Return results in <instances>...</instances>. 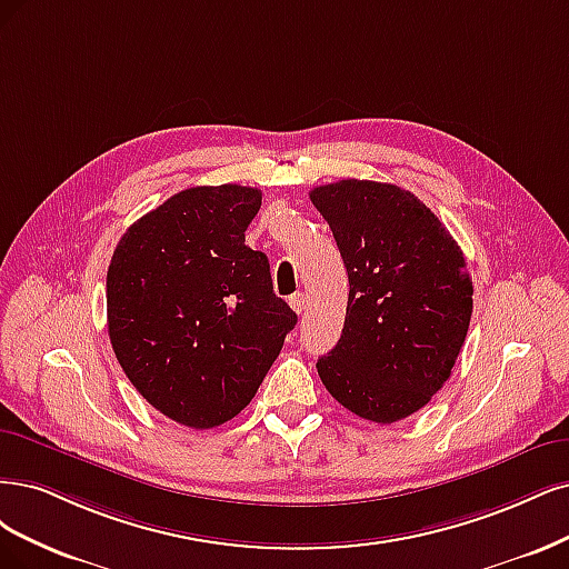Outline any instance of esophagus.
Masks as SVG:
<instances>
[{
	"mask_svg": "<svg viewBox=\"0 0 569 569\" xmlns=\"http://www.w3.org/2000/svg\"><path fill=\"white\" fill-rule=\"evenodd\" d=\"M288 305L292 307V311H298V315H302V311L307 309V296H305V292H296V296L288 298Z\"/></svg>",
	"mask_w": 569,
	"mask_h": 569,
	"instance_id": "34e87169",
	"label": "esophagus"
}]
</instances>
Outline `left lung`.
<instances>
[{
	"instance_id": "obj_1",
	"label": "left lung",
	"mask_w": 569,
	"mask_h": 569,
	"mask_svg": "<svg viewBox=\"0 0 569 569\" xmlns=\"http://www.w3.org/2000/svg\"><path fill=\"white\" fill-rule=\"evenodd\" d=\"M309 198L350 279L342 336L317 371L345 409L395 423L451 376L472 315L466 258L437 214L395 184L342 179Z\"/></svg>"
}]
</instances>
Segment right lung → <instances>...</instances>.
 <instances>
[{
  "label": "right lung",
  "mask_w": 569,
  "mask_h": 569,
  "mask_svg": "<svg viewBox=\"0 0 569 569\" xmlns=\"http://www.w3.org/2000/svg\"><path fill=\"white\" fill-rule=\"evenodd\" d=\"M262 206L250 187H193L124 231L108 264V336L153 409L208 430L258 392L298 315L246 246Z\"/></svg>",
  "instance_id": "right-lung-1"
}]
</instances>
